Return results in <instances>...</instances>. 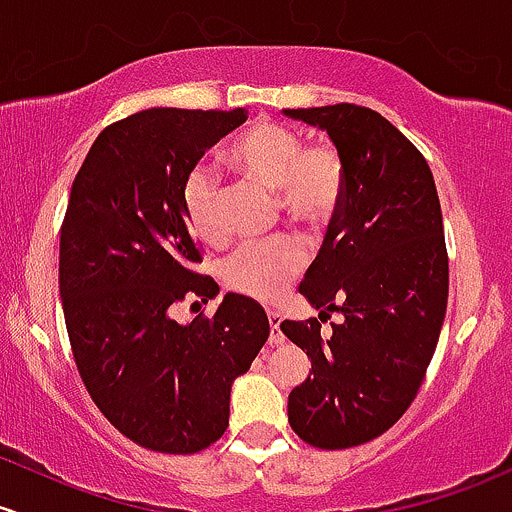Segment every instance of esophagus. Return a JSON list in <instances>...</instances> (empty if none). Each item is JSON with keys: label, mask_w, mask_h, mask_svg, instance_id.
<instances>
[{"label": "esophagus", "mask_w": 512, "mask_h": 512, "mask_svg": "<svg viewBox=\"0 0 512 512\" xmlns=\"http://www.w3.org/2000/svg\"><path fill=\"white\" fill-rule=\"evenodd\" d=\"M269 342H272V345H284V333H282V328H279V323H282V318H279V313H274V311H269Z\"/></svg>", "instance_id": "esophagus-1"}]
</instances>
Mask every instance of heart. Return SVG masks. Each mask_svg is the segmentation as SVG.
Instances as JSON below:
<instances>
[{"mask_svg":"<svg viewBox=\"0 0 512 512\" xmlns=\"http://www.w3.org/2000/svg\"><path fill=\"white\" fill-rule=\"evenodd\" d=\"M226 165L245 182L277 192V204L291 221L318 230L333 223L345 201V162L333 145H303L294 128L260 121L245 128L223 153ZM223 192L209 167L196 165L182 184L184 221L204 245L223 240ZM296 240L267 247H243L221 267L223 284L235 294L274 301L301 272Z\"/></svg>","mask_w":512,"mask_h":512,"instance_id":"1","label":"heart"}]
</instances>
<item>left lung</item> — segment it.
Masks as SVG:
<instances>
[{
  "label": "left lung",
  "mask_w": 512,
  "mask_h": 512,
  "mask_svg": "<svg viewBox=\"0 0 512 512\" xmlns=\"http://www.w3.org/2000/svg\"><path fill=\"white\" fill-rule=\"evenodd\" d=\"M282 114L328 133L347 172L342 209L299 284L318 318L282 323L311 359L289 393V423L313 447H357L408 411L435 355L449 294L440 199L425 157L376 111ZM330 312L343 323L320 336Z\"/></svg>",
  "instance_id": "obj_1"
}]
</instances>
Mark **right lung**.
Masks as SVG:
<instances>
[{
    "instance_id": "obj_1",
    "label": "right lung",
    "mask_w": 512,
    "mask_h": 512,
    "mask_svg": "<svg viewBox=\"0 0 512 512\" xmlns=\"http://www.w3.org/2000/svg\"><path fill=\"white\" fill-rule=\"evenodd\" d=\"M245 109L157 106L104 128L72 182L60 233V299L89 396L153 452L194 454L228 428L230 389L269 338L265 308L228 291L211 318L177 323L172 303L218 296L199 274L182 184Z\"/></svg>"
}]
</instances>
